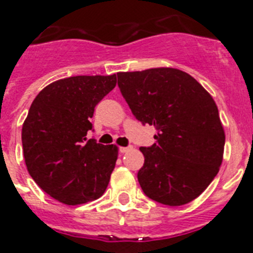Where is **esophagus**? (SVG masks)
Segmentation results:
<instances>
[{"label": "esophagus", "mask_w": 253, "mask_h": 253, "mask_svg": "<svg viewBox=\"0 0 253 253\" xmlns=\"http://www.w3.org/2000/svg\"><path fill=\"white\" fill-rule=\"evenodd\" d=\"M128 150H131V146H121L120 148L121 153H127Z\"/></svg>", "instance_id": "esophagus-1"}]
</instances>
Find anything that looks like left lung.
I'll use <instances>...</instances> for the list:
<instances>
[{"instance_id":"obj_1","label":"left lung","mask_w":253,"mask_h":253,"mask_svg":"<svg viewBox=\"0 0 253 253\" xmlns=\"http://www.w3.org/2000/svg\"><path fill=\"white\" fill-rule=\"evenodd\" d=\"M118 86L132 114L157 128L137 173L149 199L181 206L199 197L223 162L225 133L212 96L181 70L159 67L118 72Z\"/></svg>"}]
</instances>
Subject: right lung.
Listing matches in <instances>:
<instances>
[{
    "label": "right lung",
    "mask_w": 253,
    "mask_h": 253,
    "mask_svg": "<svg viewBox=\"0 0 253 253\" xmlns=\"http://www.w3.org/2000/svg\"><path fill=\"white\" fill-rule=\"evenodd\" d=\"M116 75L57 80L35 96L21 131L24 159L35 183L66 205L99 199L118 157L116 145L87 139L95 105L113 90Z\"/></svg>",
    "instance_id": "1"
}]
</instances>
